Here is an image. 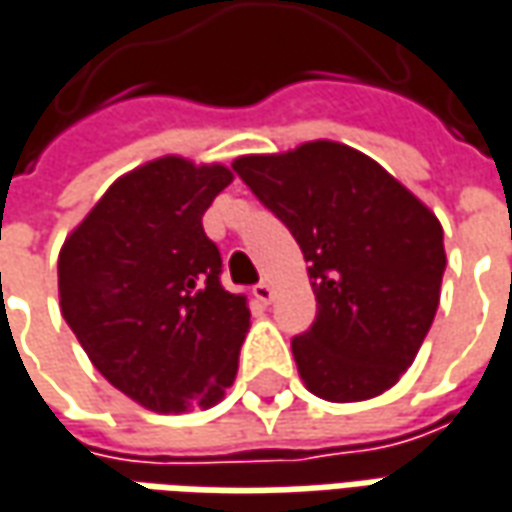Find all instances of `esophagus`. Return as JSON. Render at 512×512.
<instances>
[{
	"instance_id": "1",
	"label": "esophagus",
	"mask_w": 512,
	"mask_h": 512,
	"mask_svg": "<svg viewBox=\"0 0 512 512\" xmlns=\"http://www.w3.org/2000/svg\"><path fill=\"white\" fill-rule=\"evenodd\" d=\"M252 294H255V300H260V303H272L274 291L269 283H257L255 289H252Z\"/></svg>"
}]
</instances>
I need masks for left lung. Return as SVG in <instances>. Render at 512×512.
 <instances>
[{
  "label": "left lung",
  "instance_id": "left-lung-1",
  "mask_svg": "<svg viewBox=\"0 0 512 512\" xmlns=\"http://www.w3.org/2000/svg\"><path fill=\"white\" fill-rule=\"evenodd\" d=\"M232 169L286 223L309 263L317 317L291 340L314 397H379L414 362L439 306L442 226L431 209L337 141L243 155Z\"/></svg>",
  "mask_w": 512,
  "mask_h": 512
}]
</instances>
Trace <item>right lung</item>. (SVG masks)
<instances>
[{
	"label": "right lung",
	"instance_id": "1",
	"mask_svg": "<svg viewBox=\"0 0 512 512\" xmlns=\"http://www.w3.org/2000/svg\"><path fill=\"white\" fill-rule=\"evenodd\" d=\"M232 169L167 155L121 175L59 252L67 326L101 377L158 414L223 399L249 331L203 212Z\"/></svg>",
	"mask_w": 512,
	"mask_h": 512
}]
</instances>
